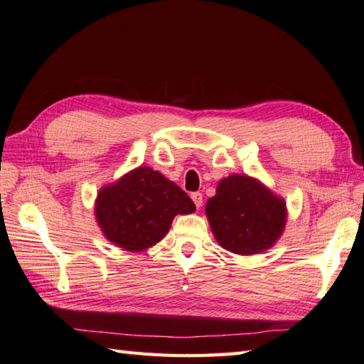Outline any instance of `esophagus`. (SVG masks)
<instances>
[{
	"mask_svg": "<svg viewBox=\"0 0 364 364\" xmlns=\"http://www.w3.org/2000/svg\"><path fill=\"white\" fill-rule=\"evenodd\" d=\"M191 198H192V202L196 203L197 210H200V208H202V205H203V196L200 194V192H194V194H191Z\"/></svg>",
	"mask_w": 364,
	"mask_h": 364,
	"instance_id": "esophagus-1",
	"label": "esophagus"
}]
</instances>
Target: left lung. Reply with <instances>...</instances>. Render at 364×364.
<instances>
[{"label": "left lung", "instance_id": "obj_1", "mask_svg": "<svg viewBox=\"0 0 364 364\" xmlns=\"http://www.w3.org/2000/svg\"><path fill=\"white\" fill-rule=\"evenodd\" d=\"M205 213L218 242L237 255L270 249L286 223L283 198L247 175L223 178Z\"/></svg>", "mask_w": 364, "mask_h": 364}]
</instances>
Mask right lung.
<instances>
[{
  "instance_id": "right-lung-1",
  "label": "right lung",
  "mask_w": 364,
  "mask_h": 364,
  "mask_svg": "<svg viewBox=\"0 0 364 364\" xmlns=\"http://www.w3.org/2000/svg\"><path fill=\"white\" fill-rule=\"evenodd\" d=\"M196 211L189 196L150 167H137L100 191L95 214L105 236L129 252H141L166 236L176 214Z\"/></svg>"
}]
</instances>
